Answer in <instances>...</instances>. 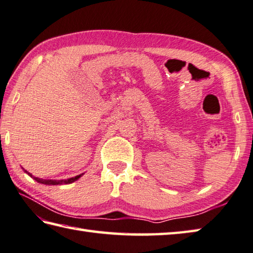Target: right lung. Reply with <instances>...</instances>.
Returning <instances> with one entry per match:
<instances>
[{"label":"right lung","mask_w":253,"mask_h":253,"mask_svg":"<svg viewBox=\"0 0 253 253\" xmlns=\"http://www.w3.org/2000/svg\"><path fill=\"white\" fill-rule=\"evenodd\" d=\"M22 169L24 170V172L25 173H27V174L32 177V179H34L35 181L36 182H38V183H42V184H46V185H59V184H70V183H73L74 181H77V180H79L80 179V177L83 175V173L82 174H79V175H77V176H74V177H70V179H67V180H46V179H41V177H37V176H34L32 173H29L28 171H26L24 169V168L22 167Z\"/></svg>","instance_id":"right-lung-1"}]
</instances>
